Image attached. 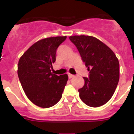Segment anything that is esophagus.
Wrapping results in <instances>:
<instances>
[{
  "label": "esophagus",
  "mask_w": 134,
  "mask_h": 134,
  "mask_svg": "<svg viewBox=\"0 0 134 134\" xmlns=\"http://www.w3.org/2000/svg\"><path fill=\"white\" fill-rule=\"evenodd\" d=\"M74 76V75H72V74H68V78H69L70 79H72V78H73Z\"/></svg>",
  "instance_id": "34e87169"
}]
</instances>
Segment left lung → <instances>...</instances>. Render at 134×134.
I'll return each mask as SVG.
<instances>
[{
  "label": "left lung",
  "instance_id": "8db88e82",
  "mask_svg": "<svg viewBox=\"0 0 134 134\" xmlns=\"http://www.w3.org/2000/svg\"><path fill=\"white\" fill-rule=\"evenodd\" d=\"M89 71L85 85L79 89L80 98L89 107H97L110 100L119 79V63L115 54L102 41L92 36L69 37Z\"/></svg>",
  "mask_w": 134,
  "mask_h": 134
}]
</instances>
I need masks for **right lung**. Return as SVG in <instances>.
I'll list each match as a JSON object with an SVG mask.
<instances>
[{
  "mask_svg": "<svg viewBox=\"0 0 134 134\" xmlns=\"http://www.w3.org/2000/svg\"><path fill=\"white\" fill-rule=\"evenodd\" d=\"M66 36L37 41L20 58L18 76L23 89L33 103L42 108L52 107L62 96L68 77L51 72L58 48Z\"/></svg>",
  "mask_w": 134,
  "mask_h": 134,
  "instance_id": "1",
  "label": "right lung"
}]
</instances>
